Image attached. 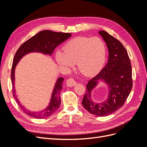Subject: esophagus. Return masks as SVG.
I'll return each mask as SVG.
<instances>
[{
	"label": "esophagus",
	"instance_id": "esophagus-1",
	"mask_svg": "<svg viewBox=\"0 0 147 147\" xmlns=\"http://www.w3.org/2000/svg\"><path fill=\"white\" fill-rule=\"evenodd\" d=\"M76 84H77V82H75L73 78H69L66 82L67 86H69V87H72V86H75Z\"/></svg>",
	"mask_w": 147,
	"mask_h": 147
}]
</instances>
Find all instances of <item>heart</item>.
<instances>
[{"label": "heart", "mask_w": 147, "mask_h": 147, "mask_svg": "<svg viewBox=\"0 0 147 147\" xmlns=\"http://www.w3.org/2000/svg\"><path fill=\"white\" fill-rule=\"evenodd\" d=\"M64 51L56 54V60L60 67L69 69L77 63L78 70L88 77L95 76L104 64L105 47L98 37L74 38L65 44Z\"/></svg>", "instance_id": "b5f03b06"}]
</instances>
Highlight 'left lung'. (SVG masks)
I'll list each match as a JSON object with an SVG mask.
<instances>
[{
    "label": "left lung",
    "mask_w": 147,
    "mask_h": 147,
    "mask_svg": "<svg viewBox=\"0 0 147 147\" xmlns=\"http://www.w3.org/2000/svg\"><path fill=\"white\" fill-rule=\"evenodd\" d=\"M99 34L108 48V63L99 74L88 82L82 105L90 113L105 117L121 108L129 95L132 87V68L122 43L105 30H100ZM100 81L108 86V96L104 101L96 102L91 98V92Z\"/></svg>",
    "instance_id": "obj_1"
}]
</instances>
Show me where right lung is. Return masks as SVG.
Instances as JSON below:
<instances>
[{
    "mask_svg": "<svg viewBox=\"0 0 147 147\" xmlns=\"http://www.w3.org/2000/svg\"><path fill=\"white\" fill-rule=\"evenodd\" d=\"M71 35L72 34L70 33L57 32L49 30H42L22 44L16 52L13 61L11 72L13 96L21 110L29 116L37 119H43L50 117L56 112L61 104L60 92L63 89L62 84L64 78L59 77L57 79L52 92L50 103L47 107L40 112H32L26 109L21 104L16 94V90L15 89V70L16 65L22 57L30 53H41L43 55H52L56 47L65 41L67 39L71 37Z\"/></svg>",
    "mask_w": 147,
    "mask_h": 147,
    "instance_id": "add662e5",
    "label": "right lung"
}]
</instances>
